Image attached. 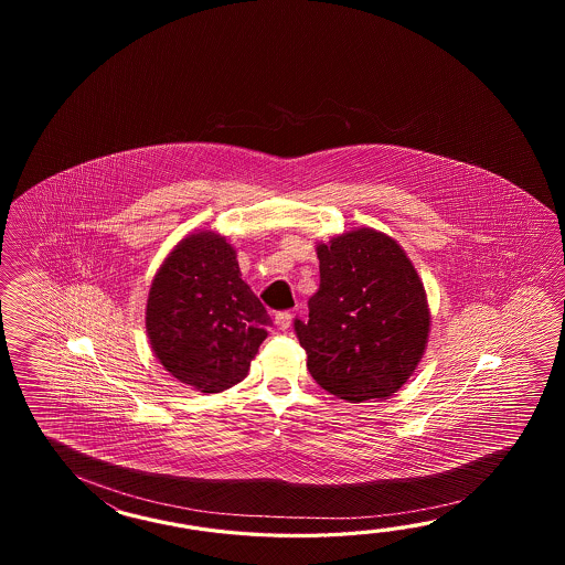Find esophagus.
<instances>
[{"label": "esophagus", "instance_id": "1", "mask_svg": "<svg viewBox=\"0 0 565 565\" xmlns=\"http://www.w3.org/2000/svg\"><path fill=\"white\" fill-rule=\"evenodd\" d=\"M275 324H277V329H280V331H288V329H290V324H292V315L288 311L277 312V317H275Z\"/></svg>", "mask_w": 565, "mask_h": 565}]
</instances>
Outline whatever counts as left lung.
Segmentation results:
<instances>
[{"label": "left lung", "mask_w": 565, "mask_h": 565, "mask_svg": "<svg viewBox=\"0 0 565 565\" xmlns=\"http://www.w3.org/2000/svg\"><path fill=\"white\" fill-rule=\"evenodd\" d=\"M315 246L321 285L309 300V319L295 321L312 380L351 404L394 396L430 335L416 268L392 236L373 228Z\"/></svg>", "instance_id": "8db88e82"}]
</instances>
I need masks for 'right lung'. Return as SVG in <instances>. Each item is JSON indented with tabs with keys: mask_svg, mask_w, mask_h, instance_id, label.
Returning a JSON list of instances; mask_svg holds the SVG:
<instances>
[{
	"mask_svg": "<svg viewBox=\"0 0 565 565\" xmlns=\"http://www.w3.org/2000/svg\"><path fill=\"white\" fill-rule=\"evenodd\" d=\"M270 317L242 280L234 246L214 230L181 238L151 280L145 329L159 363L181 384L220 394L242 382Z\"/></svg>",
	"mask_w": 565,
	"mask_h": 565,
	"instance_id": "right-lung-1",
	"label": "right lung"
}]
</instances>
